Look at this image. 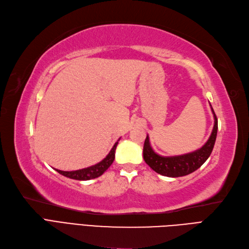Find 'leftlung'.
<instances>
[{
  "label": "left lung",
  "instance_id": "8db88e82",
  "mask_svg": "<svg viewBox=\"0 0 249 249\" xmlns=\"http://www.w3.org/2000/svg\"><path fill=\"white\" fill-rule=\"evenodd\" d=\"M211 106V105H210ZM214 125L208 141L203 146L193 152L175 157H161L153 151L147 135L143 146V158L146 164L157 173L167 177H181L198 170L210 157L217 135V118L211 107Z\"/></svg>",
  "mask_w": 249,
  "mask_h": 249
}]
</instances>
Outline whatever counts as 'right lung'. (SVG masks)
Segmentation results:
<instances>
[{"mask_svg": "<svg viewBox=\"0 0 249 249\" xmlns=\"http://www.w3.org/2000/svg\"><path fill=\"white\" fill-rule=\"evenodd\" d=\"M119 141V140H118ZM118 142H116L114 144V146L112 147V149L110 150V152L107 154V157L101 160L98 164L90 166L89 168H84L81 170H76V171H61L55 169L59 174H62L68 178L71 179H76V180H89V179H93L97 178L99 176H101L105 171L111 166L112 164L114 158H115V149L117 146Z\"/></svg>", "mask_w": 249, "mask_h": 249, "instance_id": "obj_1", "label": "right lung"}]
</instances>
